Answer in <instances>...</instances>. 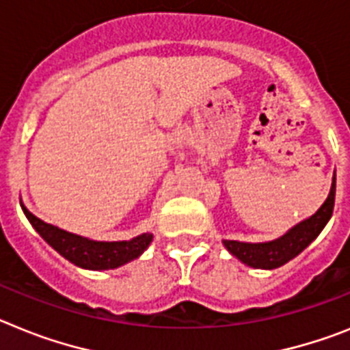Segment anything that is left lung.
<instances>
[{
	"label": "left lung",
	"instance_id": "left-lung-1",
	"mask_svg": "<svg viewBox=\"0 0 350 350\" xmlns=\"http://www.w3.org/2000/svg\"><path fill=\"white\" fill-rule=\"evenodd\" d=\"M335 192L336 185L333 178L331 192L327 196L326 202L319 208L314 217L308 220L297 224L294 229L288 230L285 236L269 243H239V241H224L227 250L238 257L241 262L248 264L252 267H260V269H275V267L284 266L291 259H294L297 254H301L310 243L317 238L321 230L326 227L333 215L335 208Z\"/></svg>",
	"mask_w": 350,
	"mask_h": 350
}]
</instances>
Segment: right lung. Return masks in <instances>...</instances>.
I'll list each match as a JSON object with an SVG mask.
<instances>
[{
	"mask_svg": "<svg viewBox=\"0 0 350 350\" xmlns=\"http://www.w3.org/2000/svg\"><path fill=\"white\" fill-rule=\"evenodd\" d=\"M23 211L31 221L36 232L40 234L57 254H62L75 266L86 267V269H112V267L130 262V260L137 259L153 239L151 234H142L130 241H91V239L81 238V236L49 226L40 218H36L33 213H29L24 206Z\"/></svg>",
	"mask_w": 350,
	"mask_h": 350,
	"instance_id": "add662e5",
	"label": "right lung"
}]
</instances>
